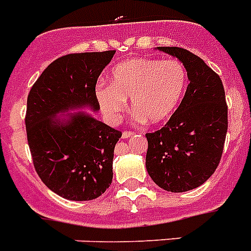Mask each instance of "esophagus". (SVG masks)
Here are the masks:
<instances>
[{"instance_id":"34e87169","label":"esophagus","mask_w":251,"mask_h":251,"mask_svg":"<svg viewBox=\"0 0 251 251\" xmlns=\"http://www.w3.org/2000/svg\"><path fill=\"white\" fill-rule=\"evenodd\" d=\"M135 135V133H133V132H131V131H124L123 132V138H128V137H131V136H133Z\"/></svg>"}]
</instances>
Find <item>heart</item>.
Segmentation results:
<instances>
[{
    "mask_svg": "<svg viewBox=\"0 0 251 251\" xmlns=\"http://www.w3.org/2000/svg\"><path fill=\"white\" fill-rule=\"evenodd\" d=\"M186 85L188 74L177 59L133 58L116 65L110 75V85H100L96 96L107 119H118L128 98H132L140 119L159 124L179 107Z\"/></svg>",
    "mask_w": 251,
    "mask_h": 251,
    "instance_id": "heart-1",
    "label": "heart"
}]
</instances>
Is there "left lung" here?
<instances>
[{
    "mask_svg": "<svg viewBox=\"0 0 251 251\" xmlns=\"http://www.w3.org/2000/svg\"><path fill=\"white\" fill-rule=\"evenodd\" d=\"M185 67L189 84L164 127L146 133V170L162 189L181 193L202 185L222 159L228 106L219 75L201 58L176 46H158Z\"/></svg>",
    "mask_w": 251,
    "mask_h": 251,
    "instance_id": "left-lung-1",
    "label": "left lung"
}]
</instances>
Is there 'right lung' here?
Returning <instances> with one entry per match:
<instances>
[{
    "instance_id": "obj_1",
    "label": "right lung",
    "mask_w": 251,
    "mask_h": 251,
    "mask_svg": "<svg viewBox=\"0 0 251 251\" xmlns=\"http://www.w3.org/2000/svg\"><path fill=\"white\" fill-rule=\"evenodd\" d=\"M114 54L107 50L58 58L28 94L25 129L32 162L44 184L66 200L91 201L113 181L114 148L122 132L88 114H71L67 122L54 114L83 106L97 111L96 84Z\"/></svg>"
}]
</instances>
